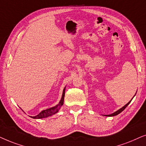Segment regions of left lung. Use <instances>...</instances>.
I'll use <instances>...</instances> for the list:
<instances>
[{"label":"left lung","mask_w":146,"mask_h":146,"mask_svg":"<svg viewBox=\"0 0 146 146\" xmlns=\"http://www.w3.org/2000/svg\"><path fill=\"white\" fill-rule=\"evenodd\" d=\"M135 94H136V93H135ZM134 96H133V97H134ZM131 100H132V99H131ZM131 101H130V102H128L127 104L125 105V106H124L123 107V108H121V109H119V110H117V111H115V112L113 113L110 114V115H105V116H109V117H111V116H115V115H118V114L120 113H121V111H123L124 110H125V109L126 108V107H127V106H128V105L129 104V103L131 102Z\"/></svg>","instance_id":"8db88e82"}]
</instances>
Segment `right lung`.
<instances>
[{
	"label": "right lung",
	"instance_id": "add662e5",
	"mask_svg": "<svg viewBox=\"0 0 146 146\" xmlns=\"http://www.w3.org/2000/svg\"><path fill=\"white\" fill-rule=\"evenodd\" d=\"M65 87L63 89V95H62V98L60 100L59 104L57 105L56 106H54L53 108H50L49 109H47V110L42 111L41 112H40L36 116H31V117L33 118V119H42V118H45L47 117H49V116H51L55 114L56 113L59 111V110L61 108V107L63 105V102H64V97H65Z\"/></svg>",
	"mask_w": 146,
	"mask_h": 146
}]
</instances>
